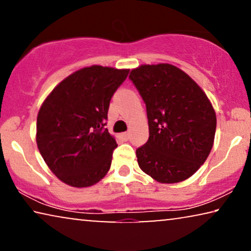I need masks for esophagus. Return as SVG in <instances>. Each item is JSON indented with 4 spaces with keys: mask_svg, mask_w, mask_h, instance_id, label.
<instances>
[{
    "mask_svg": "<svg viewBox=\"0 0 251 251\" xmlns=\"http://www.w3.org/2000/svg\"><path fill=\"white\" fill-rule=\"evenodd\" d=\"M121 137L125 140H128L129 139V137H130V132L129 131H126V132H122L121 133Z\"/></svg>",
    "mask_w": 251,
    "mask_h": 251,
    "instance_id": "1",
    "label": "esophagus"
}]
</instances>
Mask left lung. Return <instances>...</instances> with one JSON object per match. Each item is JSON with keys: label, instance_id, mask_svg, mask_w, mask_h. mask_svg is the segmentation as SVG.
I'll return each mask as SVG.
<instances>
[{"label": "left lung", "instance_id": "8db88e82", "mask_svg": "<svg viewBox=\"0 0 251 251\" xmlns=\"http://www.w3.org/2000/svg\"><path fill=\"white\" fill-rule=\"evenodd\" d=\"M129 77L149 119V140L136 151L139 168L161 184L187 179L214 145L217 119L210 100L190 75L171 64L140 65Z\"/></svg>", "mask_w": 251, "mask_h": 251}]
</instances>
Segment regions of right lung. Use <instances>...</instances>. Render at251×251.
<instances>
[{
	"label": "right lung",
	"instance_id": "1",
	"mask_svg": "<svg viewBox=\"0 0 251 251\" xmlns=\"http://www.w3.org/2000/svg\"><path fill=\"white\" fill-rule=\"evenodd\" d=\"M128 68L92 65L58 83L41 105L36 144L54 176L72 187H89L106 176L114 136L105 129L109 101Z\"/></svg>",
	"mask_w": 251,
	"mask_h": 251
}]
</instances>
